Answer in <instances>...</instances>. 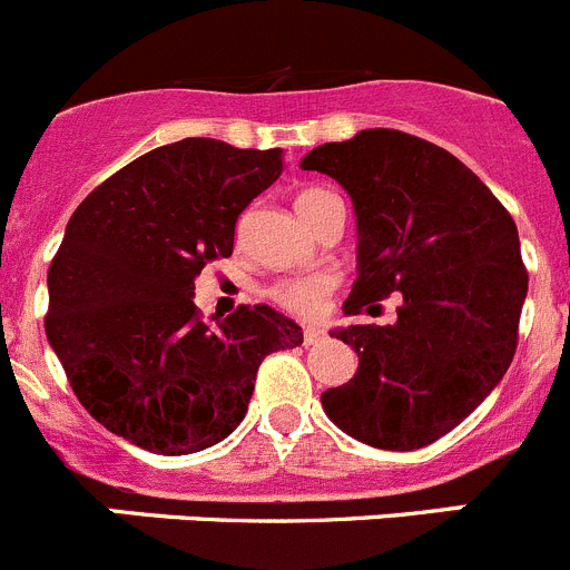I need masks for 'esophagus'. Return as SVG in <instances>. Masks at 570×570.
Returning <instances> with one entry per match:
<instances>
[{
  "label": "esophagus",
  "instance_id": "obj_1",
  "mask_svg": "<svg viewBox=\"0 0 570 570\" xmlns=\"http://www.w3.org/2000/svg\"><path fill=\"white\" fill-rule=\"evenodd\" d=\"M323 337H326V334H323V328H317V326L303 328V345H317Z\"/></svg>",
  "mask_w": 570,
  "mask_h": 570
}]
</instances>
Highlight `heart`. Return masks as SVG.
Here are the masks:
<instances>
[{"instance_id": "heart-1", "label": "heart", "mask_w": 570, "mask_h": 570, "mask_svg": "<svg viewBox=\"0 0 570 570\" xmlns=\"http://www.w3.org/2000/svg\"><path fill=\"white\" fill-rule=\"evenodd\" d=\"M328 199H337L334 194H328V190H303L301 196H297V213H312L315 207H321L323 202ZM334 275H306V278H292V281H281V284L273 286V301L281 303L284 309L295 312V315H317V312L326 306V297L332 295L334 289Z\"/></svg>"}]
</instances>
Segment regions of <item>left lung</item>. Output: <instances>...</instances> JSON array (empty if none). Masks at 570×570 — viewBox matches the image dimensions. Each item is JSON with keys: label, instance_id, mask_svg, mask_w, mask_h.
Here are the masks:
<instances>
[{"label": "left lung", "instance_id": "1", "mask_svg": "<svg viewBox=\"0 0 570 570\" xmlns=\"http://www.w3.org/2000/svg\"><path fill=\"white\" fill-rule=\"evenodd\" d=\"M301 168L337 179L354 202L357 281L345 315L402 297L391 326L334 328L360 368L323 393V411L380 450L433 444L512 365L529 292L514 219L459 157L396 129L312 148Z\"/></svg>", "mask_w": 570, "mask_h": 570}]
</instances>
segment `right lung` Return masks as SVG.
I'll list each match as a JSON object with an SVG mask.
<instances>
[{
	"label": "right lung",
	"mask_w": 570,
	"mask_h": 570,
	"mask_svg": "<svg viewBox=\"0 0 570 570\" xmlns=\"http://www.w3.org/2000/svg\"><path fill=\"white\" fill-rule=\"evenodd\" d=\"M281 171V148L185 137L76 207L47 273L45 328L106 430L148 453H199L238 428L264 357L303 343L264 303L210 323L194 306L196 275L233 255L236 219Z\"/></svg>",
	"instance_id": "obj_1"
}]
</instances>
